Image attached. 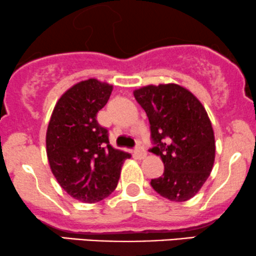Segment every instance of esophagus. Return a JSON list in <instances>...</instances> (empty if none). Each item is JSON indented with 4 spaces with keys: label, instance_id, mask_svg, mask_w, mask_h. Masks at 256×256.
<instances>
[{
    "label": "esophagus",
    "instance_id": "34e87169",
    "mask_svg": "<svg viewBox=\"0 0 256 256\" xmlns=\"http://www.w3.org/2000/svg\"><path fill=\"white\" fill-rule=\"evenodd\" d=\"M134 154H135L136 158H140V160H142V158H146L147 152H146V150L142 147H136L135 150H134Z\"/></svg>",
    "mask_w": 256,
    "mask_h": 256
}]
</instances>
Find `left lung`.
I'll use <instances>...</instances> for the list:
<instances>
[{
    "label": "left lung",
    "mask_w": 256,
    "mask_h": 256,
    "mask_svg": "<svg viewBox=\"0 0 256 256\" xmlns=\"http://www.w3.org/2000/svg\"><path fill=\"white\" fill-rule=\"evenodd\" d=\"M150 124L152 152L164 164L152 189L174 202L198 194L213 169L215 138L207 112L196 96L175 84L146 86L134 90Z\"/></svg>",
    "instance_id": "8db88e82"
}]
</instances>
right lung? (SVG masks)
Listing matches in <instances>:
<instances>
[{"label": "right lung", "instance_id": "right-lung-1", "mask_svg": "<svg viewBox=\"0 0 256 256\" xmlns=\"http://www.w3.org/2000/svg\"><path fill=\"white\" fill-rule=\"evenodd\" d=\"M112 86L89 78L58 98L49 121L46 146L49 166L60 186L76 200L94 204L115 190L128 152L109 144L108 130L96 115Z\"/></svg>", "mask_w": 256, "mask_h": 256}]
</instances>
